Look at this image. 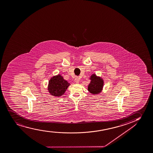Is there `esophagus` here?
<instances>
[{"label": "esophagus", "mask_w": 153, "mask_h": 153, "mask_svg": "<svg viewBox=\"0 0 153 153\" xmlns=\"http://www.w3.org/2000/svg\"><path fill=\"white\" fill-rule=\"evenodd\" d=\"M79 81H80V79H79V78L78 77H76L75 78V81L76 83H78Z\"/></svg>", "instance_id": "esophagus-1"}]
</instances>
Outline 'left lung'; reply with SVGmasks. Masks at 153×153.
Returning a JSON list of instances; mask_svg holds the SVG:
<instances>
[{
    "label": "left lung",
    "mask_w": 153,
    "mask_h": 153,
    "mask_svg": "<svg viewBox=\"0 0 153 153\" xmlns=\"http://www.w3.org/2000/svg\"><path fill=\"white\" fill-rule=\"evenodd\" d=\"M91 81L88 86V90L93 94H97L102 90L104 82L100 78L97 77L95 74L91 76Z\"/></svg>",
    "instance_id": "1"
}]
</instances>
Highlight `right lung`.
<instances>
[{
  "label": "right lung",
  "mask_w": 153,
  "mask_h": 153,
  "mask_svg": "<svg viewBox=\"0 0 153 153\" xmlns=\"http://www.w3.org/2000/svg\"><path fill=\"white\" fill-rule=\"evenodd\" d=\"M70 83L65 80L60 75L53 76L49 80L48 85L49 92L53 96H61L64 94Z\"/></svg>",
  "instance_id": "obj_1"
}]
</instances>
